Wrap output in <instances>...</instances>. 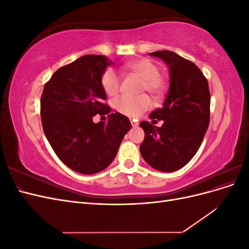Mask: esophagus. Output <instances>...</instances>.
Returning a JSON list of instances; mask_svg holds the SVG:
<instances>
[{"label": "esophagus", "mask_w": 249, "mask_h": 249, "mask_svg": "<svg viewBox=\"0 0 249 249\" xmlns=\"http://www.w3.org/2000/svg\"><path fill=\"white\" fill-rule=\"evenodd\" d=\"M131 124H132L133 127H137L138 126V124L136 122H131Z\"/></svg>", "instance_id": "obj_1"}]
</instances>
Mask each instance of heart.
I'll return each mask as SVG.
<instances>
[{
	"label": "heart",
	"instance_id": "1",
	"mask_svg": "<svg viewBox=\"0 0 249 249\" xmlns=\"http://www.w3.org/2000/svg\"><path fill=\"white\" fill-rule=\"evenodd\" d=\"M123 70L126 72L135 73L142 79L140 89L146 90L155 95H160L166 88V80L159 72L157 64L147 58H140L126 62ZM102 86L108 95L114 96L122 88V79L119 74L113 70L107 69L102 76ZM152 106V101L146 94L139 96L124 95L115 102V107L118 112L129 117H138L143 112Z\"/></svg>",
	"mask_w": 249,
	"mask_h": 249
}]
</instances>
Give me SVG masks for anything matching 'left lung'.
Returning a JSON list of instances; mask_svg holds the SVG:
<instances>
[{"label":"left lung","mask_w":249,"mask_h":249,"mask_svg":"<svg viewBox=\"0 0 249 249\" xmlns=\"http://www.w3.org/2000/svg\"><path fill=\"white\" fill-rule=\"evenodd\" d=\"M162 59L169 70V91L163 107L149 114L163 120L158 127L140 123L144 140L140 153L153 168L172 172L184 167L201 144L210 123L211 94L208 80L193 62L171 51L149 53Z\"/></svg>","instance_id":"left-lung-1"}]
</instances>
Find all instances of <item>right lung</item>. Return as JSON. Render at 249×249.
Here are the masks:
<instances>
[{
  "mask_svg": "<svg viewBox=\"0 0 249 249\" xmlns=\"http://www.w3.org/2000/svg\"><path fill=\"white\" fill-rule=\"evenodd\" d=\"M112 61L103 55H85L54 72L43 87L40 115L43 132L67 167L93 175L114 160L132 125L118 112L108 123H93L96 114H109L102 76Z\"/></svg>",
  "mask_w": 249,
  "mask_h": 249,
  "instance_id": "right-lung-1",
  "label": "right lung"
}]
</instances>
